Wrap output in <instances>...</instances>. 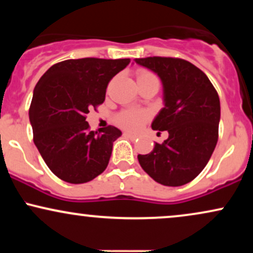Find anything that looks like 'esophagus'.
Segmentation results:
<instances>
[{
    "label": "esophagus",
    "instance_id": "34e87169",
    "mask_svg": "<svg viewBox=\"0 0 253 253\" xmlns=\"http://www.w3.org/2000/svg\"><path fill=\"white\" fill-rule=\"evenodd\" d=\"M125 135L128 136V138H129V139H132V140H134V139H138V138H139V134H135V133L125 132Z\"/></svg>",
    "mask_w": 253,
    "mask_h": 253
}]
</instances>
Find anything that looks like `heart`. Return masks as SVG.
Here are the masks:
<instances>
[{
    "label": "heart",
    "mask_w": 253,
    "mask_h": 253,
    "mask_svg": "<svg viewBox=\"0 0 253 253\" xmlns=\"http://www.w3.org/2000/svg\"><path fill=\"white\" fill-rule=\"evenodd\" d=\"M156 77L152 72L147 70H140L136 74V81L145 80V78ZM149 119V113L141 109H125L120 112L115 118V121L119 126L129 130H138L143 126L145 121Z\"/></svg>",
    "instance_id": "1"
}]
</instances>
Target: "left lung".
Segmentation results:
<instances>
[{
	"mask_svg": "<svg viewBox=\"0 0 253 253\" xmlns=\"http://www.w3.org/2000/svg\"><path fill=\"white\" fill-rule=\"evenodd\" d=\"M139 65L161 77L164 108L152 123L155 130H168L169 138L155 144L139 164L156 182L179 187L205 169L219 138L220 100L203 71L181 58H135Z\"/></svg>",
	"mask_w": 253,
	"mask_h": 253,
	"instance_id": "8db88e82",
	"label": "left lung"
}]
</instances>
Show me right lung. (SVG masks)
Here are the masks:
<instances>
[{"instance_id": "1", "label": "right lung", "mask_w": 253, "mask_h": 253, "mask_svg": "<svg viewBox=\"0 0 253 253\" xmlns=\"http://www.w3.org/2000/svg\"><path fill=\"white\" fill-rule=\"evenodd\" d=\"M130 62L81 58L52 65L34 88L30 107L33 140L52 172L63 181L86 183L106 170L121 130H90L89 109L103 103L113 77Z\"/></svg>"}]
</instances>
